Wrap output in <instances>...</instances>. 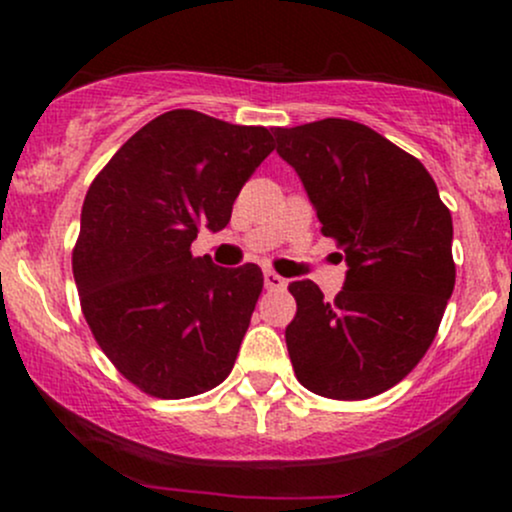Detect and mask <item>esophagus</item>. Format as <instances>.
Here are the masks:
<instances>
[{"label": "esophagus", "mask_w": 512, "mask_h": 512, "mask_svg": "<svg viewBox=\"0 0 512 512\" xmlns=\"http://www.w3.org/2000/svg\"><path fill=\"white\" fill-rule=\"evenodd\" d=\"M264 286H267L269 291H284L286 289V279H284V276L272 272V269H267V272H264Z\"/></svg>", "instance_id": "1"}]
</instances>
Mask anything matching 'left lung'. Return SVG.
<instances>
[{"mask_svg":"<svg viewBox=\"0 0 512 512\" xmlns=\"http://www.w3.org/2000/svg\"><path fill=\"white\" fill-rule=\"evenodd\" d=\"M274 137L349 267L334 303L310 279L289 284L296 378L330 399L375 397L436 337L455 289L452 216L419 158L361 122L327 117Z\"/></svg>","mask_w":512,"mask_h":512,"instance_id":"1","label":"left lung"}]
</instances>
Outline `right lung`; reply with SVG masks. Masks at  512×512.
<instances>
[{"label":"right lung","instance_id":"add662e5","mask_svg":"<svg viewBox=\"0 0 512 512\" xmlns=\"http://www.w3.org/2000/svg\"><path fill=\"white\" fill-rule=\"evenodd\" d=\"M272 151L269 129L170 110L88 187L72 255L81 310L103 354L146 395L195 397L231 373L262 269L219 267L190 245L199 228H226Z\"/></svg>","mask_w":512,"mask_h":512}]
</instances>
